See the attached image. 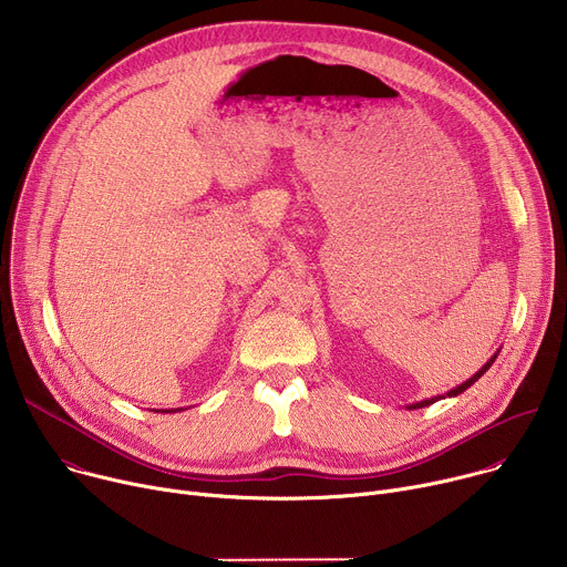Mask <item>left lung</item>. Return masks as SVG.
<instances>
[{"label": "left lung", "mask_w": 567, "mask_h": 567, "mask_svg": "<svg viewBox=\"0 0 567 567\" xmlns=\"http://www.w3.org/2000/svg\"><path fill=\"white\" fill-rule=\"evenodd\" d=\"M496 357H498V354H494V359H492V361H487V363H484V365H482V368H480V370H477V372H475V374H473L468 381H464L462 385H457V388L449 390V396L462 394V392H464L468 385H473V383H475V381H477V379H480L484 372H487V370L492 368V363L496 361ZM440 399H444V394H440V396H435V399H424V401H420V403H413V406H409V409H424V406H429V403H435V401H440Z\"/></svg>", "instance_id": "8db88e82"}]
</instances>
